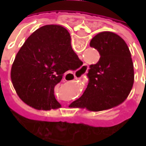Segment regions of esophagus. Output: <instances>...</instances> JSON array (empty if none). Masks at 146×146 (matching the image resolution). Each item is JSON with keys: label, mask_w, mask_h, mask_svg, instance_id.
I'll list each match as a JSON object with an SVG mask.
<instances>
[{"label": "esophagus", "mask_w": 146, "mask_h": 146, "mask_svg": "<svg viewBox=\"0 0 146 146\" xmlns=\"http://www.w3.org/2000/svg\"><path fill=\"white\" fill-rule=\"evenodd\" d=\"M88 69V66L86 64H83L80 66V68H79L78 70H76V72L73 74V75H69V76H70V78H72V79H76L77 78V76L78 77H80V76H84L86 73H87V70ZM66 81V79H64Z\"/></svg>", "instance_id": "esophagus-1"}]
</instances>
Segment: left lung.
Instances as JSON below:
<instances>
[{"instance_id":"left-lung-1","label":"left lung","mask_w":146,"mask_h":146,"mask_svg":"<svg viewBox=\"0 0 146 146\" xmlns=\"http://www.w3.org/2000/svg\"><path fill=\"white\" fill-rule=\"evenodd\" d=\"M90 46L99 52L100 59L91 65L87 74L88 86L74 106L100 111L123 102L129 94L134 82V69L130 50L126 42L110 31L98 33ZM123 87H127L119 99L113 98Z\"/></svg>"}]
</instances>
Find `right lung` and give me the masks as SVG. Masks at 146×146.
Listing matches in <instances>:
<instances>
[{"instance_id":"add662e5","label":"right lung","mask_w":146,"mask_h":146,"mask_svg":"<svg viewBox=\"0 0 146 146\" xmlns=\"http://www.w3.org/2000/svg\"><path fill=\"white\" fill-rule=\"evenodd\" d=\"M80 59L70 44L68 31L60 25H45L27 39L11 68L17 92L24 91L40 110L55 109L54 87L65 72L74 70Z\"/></svg>"}]
</instances>
